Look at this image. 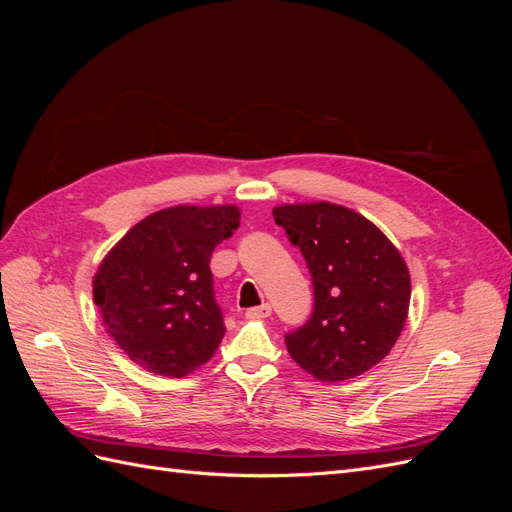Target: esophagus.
Returning <instances> with one entry per match:
<instances>
[{"label": "esophagus", "instance_id": "esophagus-1", "mask_svg": "<svg viewBox=\"0 0 512 512\" xmlns=\"http://www.w3.org/2000/svg\"><path fill=\"white\" fill-rule=\"evenodd\" d=\"M245 316L250 318V320H265V318L271 316V305L269 303H262L258 307H250L245 312Z\"/></svg>", "mask_w": 512, "mask_h": 512}]
</instances>
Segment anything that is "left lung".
Returning a JSON list of instances; mask_svg holds the SVG:
<instances>
[{
    "instance_id": "obj_1",
    "label": "left lung",
    "mask_w": 512,
    "mask_h": 512,
    "mask_svg": "<svg viewBox=\"0 0 512 512\" xmlns=\"http://www.w3.org/2000/svg\"><path fill=\"white\" fill-rule=\"evenodd\" d=\"M314 282V314L286 335L290 356L320 382H342L378 365L404 331L410 271L389 237L344 205L273 209Z\"/></svg>"
}]
</instances>
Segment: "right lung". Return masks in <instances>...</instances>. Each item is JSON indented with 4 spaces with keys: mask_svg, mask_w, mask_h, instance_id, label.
I'll use <instances>...</instances> for the list:
<instances>
[{
    "mask_svg": "<svg viewBox=\"0 0 512 512\" xmlns=\"http://www.w3.org/2000/svg\"><path fill=\"white\" fill-rule=\"evenodd\" d=\"M235 205H177L147 215L104 256L94 303L104 327L151 374L183 378L205 365L226 333L209 260L239 228Z\"/></svg>",
    "mask_w": 512,
    "mask_h": 512,
    "instance_id": "right-lung-1",
    "label": "right lung"
}]
</instances>
